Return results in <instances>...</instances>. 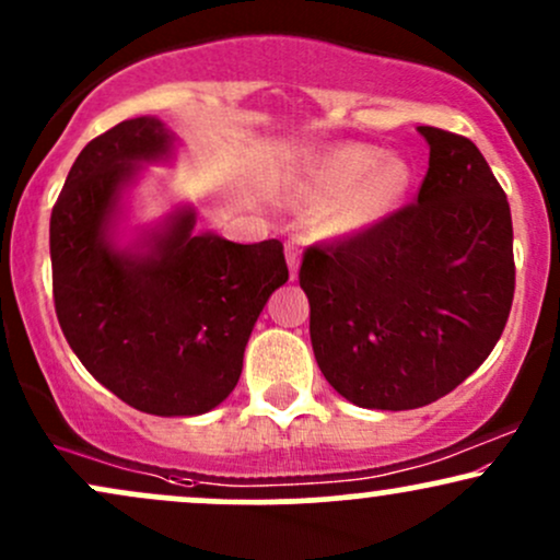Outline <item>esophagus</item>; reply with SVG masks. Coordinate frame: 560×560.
<instances>
[{"instance_id":"esophagus-1","label":"esophagus","mask_w":560,"mask_h":560,"mask_svg":"<svg viewBox=\"0 0 560 560\" xmlns=\"http://www.w3.org/2000/svg\"><path fill=\"white\" fill-rule=\"evenodd\" d=\"M287 262H289V276L298 279V244L287 242Z\"/></svg>"}]
</instances>
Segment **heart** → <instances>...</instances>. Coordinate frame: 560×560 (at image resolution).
<instances>
[{
	"label": "heart",
	"instance_id": "b5f03b06",
	"mask_svg": "<svg viewBox=\"0 0 560 560\" xmlns=\"http://www.w3.org/2000/svg\"><path fill=\"white\" fill-rule=\"evenodd\" d=\"M410 184L413 168L405 158H384L369 144H345L305 171L300 191L311 202H329L320 218L326 231L358 234L395 213Z\"/></svg>",
	"mask_w": 560,
	"mask_h": 560
}]
</instances>
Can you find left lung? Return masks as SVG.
Instances as JSON below:
<instances>
[{"mask_svg":"<svg viewBox=\"0 0 560 560\" xmlns=\"http://www.w3.org/2000/svg\"><path fill=\"white\" fill-rule=\"evenodd\" d=\"M429 171L416 202L313 244L300 266L320 374L361 408L410 410L485 363L511 313V208L471 139L419 126Z\"/></svg>","mask_w":560,"mask_h":560,"instance_id":"8db88e82","label":"left lung"}]
</instances>
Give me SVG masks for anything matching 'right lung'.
Here are the masks:
<instances>
[{
  "label": "right lung",
  "instance_id": "right-lung-1",
  "mask_svg": "<svg viewBox=\"0 0 560 560\" xmlns=\"http://www.w3.org/2000/svg\"><path fill=\"white\" fill-rule=\"evenodd\" d=\"M158 118H131L89 141L49 218L55 311L96 382L152 416H199L231 395L244 347L273 289L284 244L191 234L182 208L137 247H115L113 218L139 163L171 158Z\"/></svg>",
  "mask_w": 560,
  "mask_h": 560
}]
</instances>
